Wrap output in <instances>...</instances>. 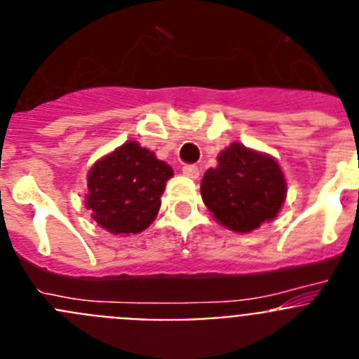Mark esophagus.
Segmentation results:
<instances>
[{
  "instance_id": "obj_1",
  "label": "esophagus",
  "mask_w": 359,
  "mask_h": 359,
  "mask_svg": "<svg viewBox=\"0 0 359 359\" xmlns=\"http://www.w3.org/2000/svg\"><path fill=\"white\" fill-rule=\"evenodd\" d=\"M183 174H185L187 177H190V180H198L199 169L196 165H185V167H183Z\"/></svg>"
}]
</instances>
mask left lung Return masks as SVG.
I'll return each instance as SVG.
<instances>
[{
    "label": "left lung",
    "mask_w": 359,
    "mask_h": 359,
    "mask_svg": "<svg viewBox=\"0 0 359 359\" xmlns=\"http://www.w3.org/2000/svg\"><path fill=\"white\" fill-rule=\"evenodd\" d=\"M287 183L273 156L233 142L201 180V198L221 226L250 233L277 217Z\"/></svg>",
    "instance_id": "1"
}]
</instances>
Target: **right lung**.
<instances>
[{"label":"right lung","mask_w":359,"mask_h":359,"mask_svg":"<svg viewBox=\"0 0 359 359\" xmlns=\"http://www.w3.org/2000/svg\"><path fill=\"white\" fill-rule=\"evenodd\" d=\"M172 167L128 140L91 165L86 208L113 236L140 233L156 219Z\"/></svg>","instance_id":"right-lung-1"}]
</instances>
